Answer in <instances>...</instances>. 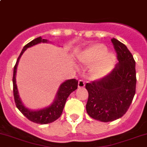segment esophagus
<instances>
[{
  "label": "esophagus",
  "mask_w": 147,
  "mask_h": 147,
  "mask_svg": "<svg viewBox=\"0 0 147 147\" xmlns=\"http://www.w3.org/2000/svg\"><path fill=\"white\" fill-rule=\"evenodd\" d=\"M85 83L82 80H80L78 81V88H83L84 87H85Z\"/></svg>",
  "instance_id": "obj_1"
}]
</instances>
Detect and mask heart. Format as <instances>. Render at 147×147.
Here are the masks:
<instances>
[{
  "mask_svg": "<svg viewBox=\"0 0 147 147\" xmlns=\"http://www.w3.org/2000/svg\"><path fill=\"white\" fill-rule=\"evenodd\" d=\"M81 63L91 67L90 75L93 79L100 80L108 75L114 67L116 56L113 52L107 51L102 44H96L88 48L80 55Z\"/></svg>",
  "mask_w": 147,
  "mask_h": 147,
  "instance_id": "obj_1",
  "label": "heart"
}]
</instances>
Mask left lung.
<instances>
[{"label":"left lung","mask_w":147,"mask_h":147,"mask_svg":"<svg viewBox=\"0 0 147 147\" xmlns=\"http://www.w3.org/2000/svg\"><path fill=\"white\" fill-rule=\"evenodd\" d=\"M119 62L102 79L87 83L88 114L102 122L122 117L129 109L136 92V62L126 45L115 38L111 39Z\"/></svg>","instance_id":"obj_1"}]
</instances>
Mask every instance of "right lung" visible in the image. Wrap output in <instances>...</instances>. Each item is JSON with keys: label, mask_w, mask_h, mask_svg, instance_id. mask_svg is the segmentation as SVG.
I'll return each mask as SVG.
<instances>
[{"label": "right lung", "mask_w": 147, "mask_h": 147, "mask_svg": "<svg viewBox=\"0 0 147 147\" xmlns=\"http://www.w3.org/2000/svg\"><path fill=\"white\" fill-rule=\"evenodd\" d=\"M47 39H42L41 36L34 39L24 47L18 59L16 61L15 66L13 68V96L15 100L16 105L19 110L24 115V116L27 118L28 120L36 123H40V124H47L56 121L57 119L60 117L62 111H63L64 107L68 96L70 95L71 92L75 91L78 88V81L75 79L67 80L65 82H62L58 89L57 92L56 97L52 104L47 107L38 110H31L26 108L21 101V98L18 93V88L16 80V75L17 66H18V61L21 58V55L28 48L31 47L36 45L40 43H49Z\"/></svg>", "instance_id": "right-lung-1"}]
</instances>
